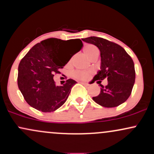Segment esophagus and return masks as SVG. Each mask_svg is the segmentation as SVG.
Returning a JSON list of instances; mask_svg holds the SVG:
<instances>
[{"label": "esophagus", "mask_w": 154, "mask_h": 154, "mask_svg": "<svg viewBox=\"0 0 154 154\" xmlns=\"http://www.w3.org/2000/svg\"><path fill=\"white\" fill-rule=\"evenodd\" d=\"M81 83V84H82V85H86V86H88L89 85L88 84V83H86V82H79Z\"/></svg>", "instance_id": "obj_1"}]
</instances>
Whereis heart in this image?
<instances>
[{
    "instance_id": "b5f03b06",
    "label": "heart",
    "mask_w": 154,
    "mask_h": 154,
    "mask_svg": "<svg viewBox=\"0 0 154 154\" xmlns=\"http://www.w3.org/2000/svg\"><path fill=\"white\" fill-rule=\"evenodd\" d=\"M83 53L88 58V59H92L95 56H98L99 54V51L98 49L97 48L95 45H91V44H88L86 45L83 48ZM72 62V60H69L68 62V64H70ZM92 73L91 71L84 72V71H79V70H76V71L72 72V75L74 78L78 79H83L85 80L90 77Z\"/></svg>"
}]
</instances>
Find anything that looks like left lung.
I'll return each instance as SVG.
<instances>
[{"mask_svg":"<svg viewBox=\"0 0 154 154\" xmlns=\"http://www.w3.org/2000/svg\"><path fill=\"white\" fill-rule=\"evenodd\" d=\"M82 40L97 46L100 52V69L93 81L98 80V84L103 79L108 81L105 87L100 84L99 95L93 97V100L106 108L123 103L131 94L135 80V65L132 58L122 47L106 39L89 37Z\"/></svg>","mask_w":154,"mask_h":154,"instance_id":"1","label":"left lung"}]
</instances>
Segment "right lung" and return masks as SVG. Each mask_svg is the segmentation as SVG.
Segmentation results:
<instances>
[{"mask_svg": "<svg viewBox=\"0 0 154 154\" xmlns=\"http://www.w3.org/2000/svg\"><path fill=\"white\" fill-rule=\"evenodd\" d=\"M66 45H71L73 49L66 57L61 58ZM82 46L80 39L49 38L32 48L18 67V87L26 103L38 111L51 112L66 102L77 82L69 79L62 85H56L54 74L59 73L58 69L63 68Z\"/></svg>", "mask_w": 154, "mask_h": 154, "instance_id": "right-lung-1", "label": "right lung"}]
</instances>
